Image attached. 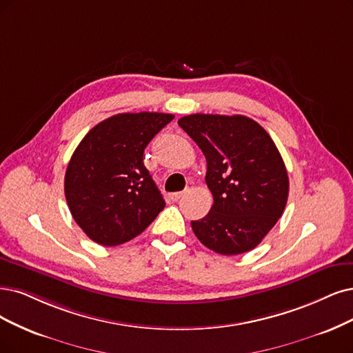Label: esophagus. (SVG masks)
Masks as SVG:
<instances>
[{
  "mask_svg": "<svg viewBox=\"0 0 353 353\" xmlns=\"http://www.w3.org/2000/svg\"><path fill=\"white\" fill-rule=\"evenodd\" d=\"M183 194H185V192H176V193H172V194H170V199H172V201H179L180 198H183Z\"/></svg>",
  "mask_w": 353,
  "mask_h": 353,
  "instance_id": "obj_1",
  "label": "esophagus"
}]
</instances>
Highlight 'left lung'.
I'll return each mask as SVG.
<instances>
[{
  "label": "left lung",
  "mask_w": 353,
  "mask_h": 353,
  "mask_svg": "<svg viewBox=\"0 0 353 353\" xmlns=\"http://www.w3.org/2000/svg\"><path fill=\"white\" fill-rule=\"evenodd\" d=\"M179 126L206 159L214 205L192 230L210 250L236 256L262 241L288 201L290 179L266 130L247 116L189 114Z\"/></svg>",
  "instance_id": "1"
}]
</instances>
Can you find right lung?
Returning a JSON list of instances; mask_svg holds the SVG:
<instances>
[{
    "instance_id": "add662e5",
    "label": "right lung",
    "mask_w": 353,
    "mask_h": 353,
    "mask_svg": "<svg viewBox=\"0 0 353 353\" xmlns=\"http://www.w3.org/2000/svg\"><path fill=\"white\" fill-rule=\"evenodd\" d=\"M173 119L157 112L119 113L78 143L65 173V198L78 227L97 244L135 239L164 210L143 150Z\"/></svg>"
}]
</instances>
